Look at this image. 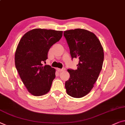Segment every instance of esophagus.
<instances>
[{"instance_id":"esophagus-1","label":"esophagus","mask_w":125,"mask_h":125,"mask_svg":"<svg viewBox=\"0 0 125 125\" xmlns=\"http://www.w3.org/2000/svg\"><path fill=\"white\" fill-rule=\"evenodd\" d=\"M56 70L58 71V72H62V71H64L65 70V68H62V69L57 68Z\"/></svg>"}]
</instances>
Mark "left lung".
<instances>
[{
	"mask_svg": "<svg viewBox=\"0 0 125 125\" xmlns=\"http://www.w3.org/2000/svg\"><path fill=\"white\" fill-rule=\"evenodd\" d=\"M64 36L72 58L79 60L76 70H68L70 78L65 82V88L71 97L82 98L91 92L100 74L104 60L103 48L95 34L88 30L65 31Z\"/></svg>",
	"mask_w": 125,
	"mask_h": 125,
	"instance_id": "obj_1",
	"label": "left lung"
}]
</instances>
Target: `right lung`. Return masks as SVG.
Wrapping results in <instances>:
<instances>
[{"instance_id": "right-lung-1", "label": "right lung", "mask_w": 125, "mask_h": 125, "mask_svg": "<svg viewBox=\"0 0 125 125\" xmlns=\"http://www.w3.org/2000/svg\"><path fill=\"white\" fill-rule=\"evenodd\" d=\"M62 36V31L36 28L21 38L15 52V65L27 91L34 96L50 91L56 70L43 66L49 49Z\"/></svg>"}]
</instances>
